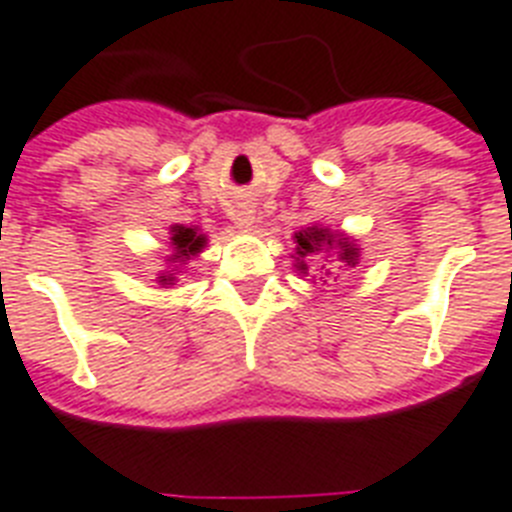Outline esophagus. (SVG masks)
<instances>
[{"instance_id": "obj_1", "label": "esophagus", "mask_w": 512, "mask_h": 512, "mask_svg": "<svg viewBox=\"0 0 512 512\" xmlns=\"http://www.w3.org/2000/svg\"><path fill=\"white\" fill-rule=\"evenodd\" d=\"M232 222H235V227L240 232H248L253 227V222H256V211L251 206H240L235 211V216H232Z\"/></svg>"}]
</instances>
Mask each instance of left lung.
<instances>
[{"mask_svg":"<svg viewBox=\"0 0 512 512\" xmlns=\"http://www.w3.org/2000/svg\"><path fill=\"white\" fill-rule=\"evenodd\" d=\"M293 256L290 259H296L293 267L298 272H304L309 275V261L322 256V259H333L341 267H357L359 264V256H362V248L357 245L354 237H349L346 232H338V230H330V227H322V224H312V227H301V230L293 235ZM322 272L320 275L322 282H327V277H333V267H327L322 264Z\"/></svg>","mask_w":512,"mask_h":512,"instance_id":"obj_1","label":"left lung"}]
</instances>
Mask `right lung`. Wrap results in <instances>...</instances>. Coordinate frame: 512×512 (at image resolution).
<instances>
[{
  "label": "right lung",
  "instance_id": "obj_1",
  "mask_svg": "<svg viewBox=\"0 0 512 512\" xmlns=\"http://www.w3.org/2000/svg\"><path fill=\"white\" fill-rule=\"evenodd\" d=\"M208 243V235L200 232V227H187V224H171L169 227V256H166V264L169 269H163L158 275V282L163 288L169 285H177L179 269L185 267L187 261L195 259L198 253H203Z\"/></svg>",
  "mask_w": 512,
  "mask_h": 512
}]
</instances>
